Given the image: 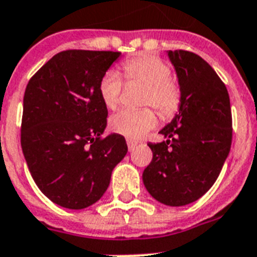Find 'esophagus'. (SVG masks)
<instances>
[{
    "label": "esophagus",
    "mask_w": 257,
    "mask_h": 257,
    "mask_svg": "<svg viewBox=\"0 0 257 257\" xmlns=\"http://www.w3.org/2000/svg\"><path fill=\"white\" fill-rule=\"evenodd\" d=\"M126 144H128L129 150H133L136 147H137V143H136V141H133V140H128V141H126Z\"/></svg>",
    "instance_id": "1"
}]
</instances>
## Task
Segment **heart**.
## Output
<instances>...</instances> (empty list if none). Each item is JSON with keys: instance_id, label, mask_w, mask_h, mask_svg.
Masks as SVG:
<instances>
[{"instance_id": "obj_1", "label": "heart", "mask_w": 257, "mask_h": 257, "mask_svg": "<svg viewBox=\"0 0 257 257\" xmlns=\"http://www.w3.org/2000/svg\"><path fill=\"white\" fill-rule=\"evenodd\" d=\"M125 78L141 81L145 84L143 103L152 104L158 112L168 117L177 110L181 100L179 85L170 76L168 62L154 55H139L122 63ZM122 81L116 70H109L103 75L99 84V95L108 109L117 107L121 95ZM157 124V116L150 108L121 109L110 116L109 128L112 132L126 139L139 140Z\"/></svg>"}]
</instances>
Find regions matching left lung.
<instances>
[{
    "mask_svg": "<svg viewBox=\"0 0 257 257\" xmlns=\"http://www.w3.org/2000/svg\"><path fill=\"white\" fill-rule=\"evenodd\" d=\"M181 100L160 131L166 141L148 144L153 160L144 170L152 197L172 207L193 203L214 185L232 141L230 96L212 67L197 54L168 51Z\"/></svg>",
    "mask_w": 257,
    "mask_h": 257,
    "instance_id": "8db88e82",
    "label": "left lung"
}]
</instances>
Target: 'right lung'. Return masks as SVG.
I'll return each instance as SVG.
<instances>
[{
	"instance_id": "1",
	"label": "right lung",
	"mask_w": 257,
	"mask_h": 257,
	"mask_svg": "<svg viewBox=\"0 0 257 257\" xmlns=\"http://www.w3.org/2000/svg\"><path fill=\"white\" fill-rule=\"evenodd\" d=\"M121 53L67 50L30 79L24 96L21 147L42 193L64 208L81 210L103 197L114 166L128 152L107 128L99 95L103 75Z\"/></svg>"
}]
</instances>
